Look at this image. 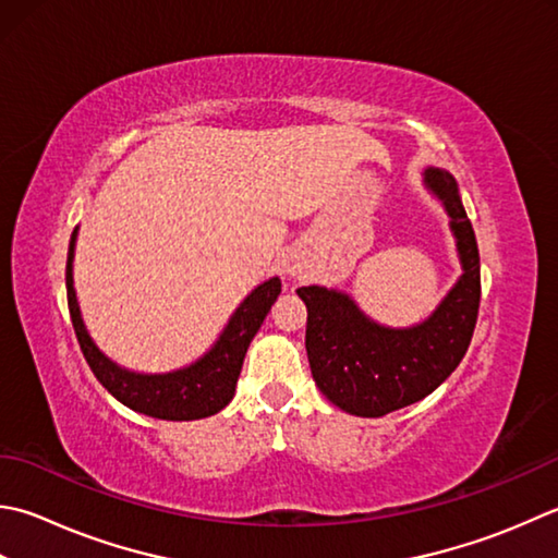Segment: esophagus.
<instances>
[{
  "label": "esophagus",
  "mask_w": 558,
  "mask_h": 558,
  "mask_svg": "<svg viewBox=\"0 0 558 558\" xmlns=\"http://www.w3.org/2000/svg\"><path fill=\"white\" fill-rule=\"evenodd\" d=\"M286 270L290 272L292 278H298V276H302V272H304V264H302L298 256H290L288 264H286Z\"/></svg>",
  "instance_id": "obj_1"
}]
</instances>
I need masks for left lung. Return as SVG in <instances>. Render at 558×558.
Listing matches in <instances>:
<instances>
[{"label": "left lung", "mask_w": 558, "mask_h": 558, "mask_svg": "<svg viewBox=\"0 0 558 558\" xmlns=\"http://www.w3.org/2000/svg\"><path fill=\"white\" fill-rule=\"evenodd\" d=\"M423 183L445 207L457 239L462 276L428 319L391 329L369 319L351 294L319 286L300 288L307 304V357L322 395L353 416L379 418L438 389L472 343L482 270L472 222L452 173L425 169Z\"/></svg>", "instance_id": "obj_1"}]
</instances>
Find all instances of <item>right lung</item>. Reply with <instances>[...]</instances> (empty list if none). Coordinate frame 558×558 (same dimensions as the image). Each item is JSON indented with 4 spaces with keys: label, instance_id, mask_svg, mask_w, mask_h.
Masks as SVG:
<instances>
[{
    "label": "right lung",
    "instance_id": "1",
    "mask_svg": "<svg viewBox=\"0 0 558 558\" xmlns=\"http://www.w3.org/2000/svg\"><path fill=\"white\" fill-rule=\"evenodd\" d=\"M74 242L76 229L70 239L68 251V304L72 326L80 341L82 353L89 363L96 379L111 391V395L125 403L128 409L145 413L161 421H198L215 416L222 411L234 397L236 379L242 373L244 355L248 343L254 341L256 331L264 324L272 302L280 294V278H270L260 282L256 290H251L248 298L239 304L232 319L227 322L225 331L217 338L215 345L203 357L195 360L189 367L173 369L163 375H142L116 365L111 357H106L98 345L92 341L89 331L82 322L80 304H76L72 260H74Z\"/></svg>",
    "mask_w": 558,
    "mask_h": 558
}]
</instances>
